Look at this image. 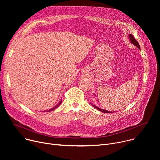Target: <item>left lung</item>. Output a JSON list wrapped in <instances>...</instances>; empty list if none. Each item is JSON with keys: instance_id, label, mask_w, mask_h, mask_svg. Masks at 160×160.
Returning a JSON list of instances; mask_svg holds the SVG:
<instances>
[{"instance_id": "1", "label": "left lung", "mask_w": 160, "mask_h": 160, "mask_svg": "<svg viewBox=\"0 0 160 160\" xmlns=\"http://www.w3.org/2000/svg\"><path fill=\"white\" fill-rule=\"evenodd\" d=\"M128 38H129V39H130V42L132 43V44H133L135 46H136L137 48H139V49H140L141 48H140V45H139V43H138V42L136 40H135V38L131 35V34H129L128 35ZM92 104V106L94 107V108H96L97 109H98L99 111H102V112H105V113H111V112H114L115 111H108V110H105V109H101V108H98V106H95V105H93L92 104Z\"/></svg>"}]
</instances>
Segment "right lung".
<instances>
[{"label":"right lung","mask_w":160,"mask_h":160,"mask_svg":"<svg viewBox=\"0 0 160 160\" xmlns=\"http://www.w3.org/2000/svg\"><path fill=\"white\" fill-rule=\"evenodd\" d=\"M61 102H62V100H61V101L59 102V103H58V104H57L56 106L53 107L52 108L50 109L49 110H46V111H44V112H45H45H46V111H47V112H48V111H53V110L56 109V108H58V106H59V105L61 104Z\"/></svg>","instance_id":"right-lung-1"}]
</instances>
